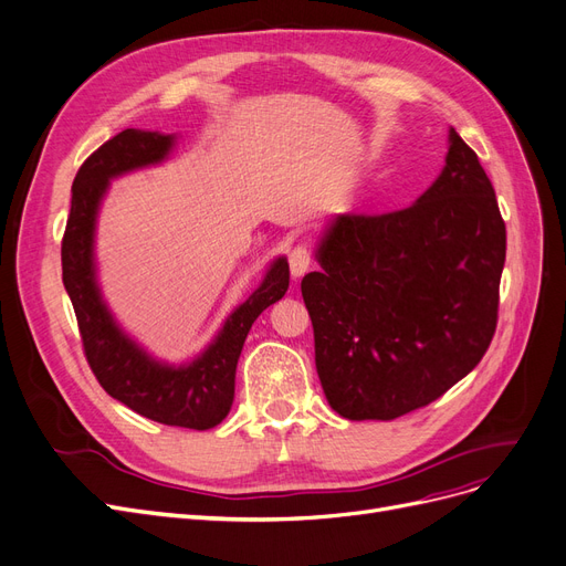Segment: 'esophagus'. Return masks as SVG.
<instances>
[{"label": "esophagus", "mask_w": 566, "mask_h": 566, "mask_svg": "<svg viewBox=\"0 0 566 566\" xmlns=\"http://www.w3.org/2000/svg\"><path fill=\"white\" fill-rule=\"evenodd\" d=\"M287 262H290L292 279H302L306 271H308V266H311V250L306 245L292 248L290 255H287Z\"/></svg>", "instance_id": "34e87169"}]
</instances>
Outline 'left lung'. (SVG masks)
I'll return each instance as SVG.
<instances>
[{
  "label": "left lung",
  "mask_w": 566,
  "mask_h": 566,
  "mask_svg": "<svg viewBox=\"0 0 566 566\" xmlns=\"http://www.w3.org/2000/svg\"><path fill=\"white\" fill-rule=\"evenodd\" d=\"M302 279L316 369L344 419L391 421L438 400L496 329L505 224L478 154L450 128L438 180L402 210L337 216Z\"/></svg>",
  "instance_id": "1"
}]
</instances>
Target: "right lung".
Segmentation results:
<instances>
[{"label":"right lung","instance_id":"right-lung-1","mask_svg":"<svg viewBox=\"0 0 566 566\" xmlns=\"http://www.w3.org/2000/svg\"><path fill=\"white\" fill-rule=\"evenodd\" d=\"M175 140V135L159 130L126 128L84 161L72 182L63 283L80 323L86 360L105 391L151 421L206 431L229 415L243 342L262 311L285 295L290 266L285 258L271 262L260 287L231 311L216 339L189 363L170 365L154 358L124 333L97 285V212L114 178L166 161Z\"/></svg>","mask_w":566,"mask_h":566}]
</instances>
